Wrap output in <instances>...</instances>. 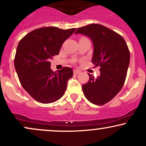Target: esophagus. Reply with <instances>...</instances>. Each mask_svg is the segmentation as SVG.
I'll return each instance as SVG.
<instances>
[{
    "instance_id": "esophagus-1",
    "label": "esophagus",
    "mask_w": 146,
    "mask_h": 146,
    "mask_svg": "<svg viewBox=\"0 0 146 146\" xmlns=\"http://www.w3.org/2000/svg\"><path fill=\"white\" fill-rule=\"evenodd\" d=\"M81 73V72L80 71H78V70H74V71H73V73H74L75 75H78V74H80V73Z\"/></svg>"
}]
</instances>
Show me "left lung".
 I'll use <instances>...</instances> for the list:
<instances>
[{
  "label": "left lung",
  "mask_w": 146,
  "mask_h": 146,
  "mask_svg": "<svg viewBox=\"0 0 146 146\" xmlns=\"http://www.w3.org/2000/svg\"><path fill=\"white\" fill-rule=\"evenodd\" d=\"M75 34L89 36L94 45L92 62L99 66L100 75L88 74L82 86L84 96L94 105L106 104L123 87L130 62V52L125 40L115 31L99 24L78 28Z\"/></svg>",
  "instance_id": "1"
}]
</instances>
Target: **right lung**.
Returning a JSON list of instances; mask_svg holds the SVG:
<instances>
[{
	"label": "right lung",
	"mask_w": 146,
	"mask_h": 146,
	"mask_svg": "<svg viewBox=\"0 0 146 146\" xmlns=\"http://www.w3.org/2000/svg\"><path fill=\"white\" fill-rule=\"evenodd\" d=\"M75 31L54 26L40 28L28 33L18 43L14 58L15 71L21 85L36 101L54 103L64 95L73 70L66 66L54 72L50 61Z\"/></svg>",
	"instance_id": "obj_1"
}]
</instances>
